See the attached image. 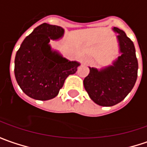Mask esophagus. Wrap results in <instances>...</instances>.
Returning a JSON list of instances; mask_svg holds the SVG:
<instances>
[{
  "instance_id": "esophagus-1",
  "label": "esophagus",
  "mask_w": 147,
  "mask_h": 147,
  "mask_svg": "<svg viewBox=\"0 0 147 147\" xmlns=\"http://www.w3.org/2000/svg\"><path fill=\"white\" fill-rule=\"evenodd\" d=\"M84 63H88V58H84Z\"/></svg>"
}]
</instances>
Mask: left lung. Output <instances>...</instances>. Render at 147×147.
<instances>
[{"instance_id":"left-lung-1","label":"left lung","mask_w":147,"mask_h":147,"mask_svg":"<svg viewBox=\"0 0 147 147\" xmlns=\"http://www.w3.org/2000/svg\"><path fill=\"white\" fill-rule=\"evenodd\" d=\"M119 34V49L122 54L113 66L98 71L89 67L84 80V89L95 103L111 107L123 101L133 89L138 77V63L134 42L124 31L113 28Z\"/></svg>"}]
</instances>
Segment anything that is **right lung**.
Masks as SVG:
<instances>
[{
    "mask_svg": "<svg viewBox=\"0 0 147 147\" xmlns=\"http://www.w3.org/2000/svg\"><path fill=\"white\" fill-rule=\"evenodd\" d=\"M61 27L42 23L24 39L17 51L14 75L21 89L30 98L40 101L58 95L69 75L76 73L80 64L53 52L49 45L63 35Z\"/></svg>",
    "mask_w": 147,
    "mask_h": 147,
    "instance_id": "right-lung-1",
    "label": "right lung"
}]
</instances>
